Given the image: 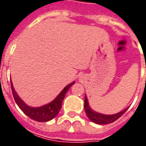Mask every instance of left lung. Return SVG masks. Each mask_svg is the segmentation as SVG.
Here are the masks:
<instances>
[{"mask_svg":"<svg viewBox=\"0 0 146 146\" xmlns=\"http://www.w3.org/2000/svg\"><path fill=\"white\" fill-rule=\"evenodd\" d=\"M84 108H85V111H86L88 117L89 118V120L92 121L93 123L98 124H107L114 122V121L117 120L118 118L121 117V116L123 115L124 113L127 111V110L128 109V107H127L126 109H124V110H122L121 112L115 113V114H112V115H106V114L100 113L93 111L90 108L86 95L85 96V106H84Z\"/></svg>","mask_w":146,"mask_h":146,"instance_id":"8db88e82","label":"left lung"}]
</instances>
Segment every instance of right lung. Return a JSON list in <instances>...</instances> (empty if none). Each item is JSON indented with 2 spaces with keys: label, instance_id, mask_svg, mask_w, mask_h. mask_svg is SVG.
<instances>
[{
  "label": "right lung",
  "instance_id": "obj_1",
  "mask_svg": "<svg viewBox=\"0 0 146 146\" xmlns=\"http://www.w3.org/2000/svg\"><path fill=\"white\" fill-rule=\"evenodd\" d=\"M74 84V82H73L72 83L69 84L68 86H66L65 88L60 92V94L56 97V99L54 101L50 102V104L39 107H31L28 106L27 104H25L20 99V97L14 89L12 82H11V91H12L14 99L16 102L17 105L23 111V113L28 117H29L31 119H33L34 121H39V122H46V121H50L57 115V113L61 109L63 100L65 96L66 93L68 92L70 87Z\"/></svg>",
  "mask_w": 146,
  "mask_h": 146
}]
</instances>
